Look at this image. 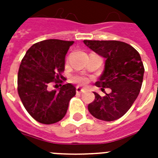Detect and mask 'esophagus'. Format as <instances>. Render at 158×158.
<instances>
[{"instance_id": "obj_1", "label": "esophagus", "mask_w": 158, "mask_h": 158, "mask_svg": "<svg viewBox=\"0 0 158 158\" xmlns=\"http://www.w3.org/2000/svg\"><path fill=\"white\" fill-rule=\"evenodd\" d=\"M76 92L77 93H84V92H85V89H83V88H81V87L77 86L76 87Z\"/></svg>"}]
</instances>
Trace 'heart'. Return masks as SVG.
<instances>
[{"mask_svg": "<svg viewBox=\"0 0 158 158\" xmlns=\"http://www.w3.org/2000/svg\"><path fill=\"white\" fill-rule=\"evenodd\" d=\"M72 80L75 83H78L79 84H86L88 83V78L84 76H79V75H76V76H74L72 78Z\"/></svg>", "mask_w": 158, "mask_h": 158, "instance_id": "obj_1", "label": "heart"}]
</instances>
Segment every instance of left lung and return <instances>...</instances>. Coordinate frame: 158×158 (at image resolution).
<instances>
[{"label":"left lung","mask_w":158,"mask_h":158,"mask_svg":"<svg viewBox=\"0 0 158 158\" xmlns=\"http://www.w3.org/2000/svg\"><path fill=\"white\" fill-rule=\"evenodd\" d=\"M84 43L106 59L104 70L95 85L102 91L106 88L110 89L103 97L94 92L95 99L88 109L98 120H117L131 107L141 89L144 67L139 53L120 41L84 40Z\"/></svg>","instance_id":"obj_1"}]
</instances>
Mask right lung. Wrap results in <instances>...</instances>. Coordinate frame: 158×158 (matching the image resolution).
<instances>
[{"instance_id":"obj_1","label":"right lung","mask_w":158,"mask_h":158,"mask_svg":"<svg viewBox=\"0 0 158 158\" xmlns=\"http://www.w3.org/2000/svg\"><path fill=\"white\" fill-rule=\"evenodd\" d=\"M73 41L48 39L33 44L21 60L18 72V94L29 115L45 125L63 119L69 100L76 94L71 84L49 90L52 82L62 83L64 58Z\"/></svg>"}]
</instances>
